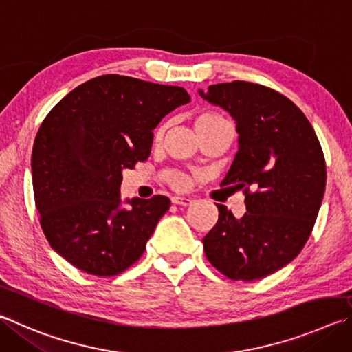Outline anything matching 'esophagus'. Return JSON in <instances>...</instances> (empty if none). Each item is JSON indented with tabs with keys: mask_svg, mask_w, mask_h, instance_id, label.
Segmentation results:
<instances>
[{
	"mask_svg": "<svg viewBox=\"0 0 352 352\" xmlns=\"http://www.w3.org/2000/svg\"><path fill=\"white\" fill-rule=\"evenodd\" d=\"M172 203H174V204H178V206H189V204L192 203V198L175 195V197H172Z\"/></svg>",
	"mask_w": 352,
	"mask_h": 352,
	"instance_id": "1",
	"label": "esophagus"
}]
</instances>
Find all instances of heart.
<instances>
[{
  "label": "heart",
  "instance_id": "obj_1",
  "mask_svg": "<svg viewBox=\"0 0 352 352\" xmlns=\"http://www.w3.org/2000/svg\"><path fill=\"white\" fill-rule=\"evenodd\" d=\"M229 124L228 121L221 117L220 113L214 111H203L195 117V127L198 135L203 137L209 132H214L221 126ZM164 135V126H158L154 132V142L158 143ZM164 182L169 184L172 189H184L188 186V177L182 170H169L164 174Z\"/></svg>",
  "mask_w": 352,
  "mask_h": 352
}]
</instances>
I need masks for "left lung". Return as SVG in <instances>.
I'll return each instance as SVG.
<instances>
[{"instance_id": "obj_1", "label": "left lung", "mask_w": 352, "mask_h": 352, "mask_svg": "<svg viewBox=\"0 0 352 352\" xmlns=\"http://www.w3.org/2000/svg\"><path fill=\"white\" fill-rule=\"evenodd\" d=\"M200 94L237 123L239 152L221 186L241 189L246 204L241 219L217 204L219 220L203 249L223 276L254 282L305 248L327 186L324 155L305 113L271 87L232 81Z\"/></svg>"}]
</instances>
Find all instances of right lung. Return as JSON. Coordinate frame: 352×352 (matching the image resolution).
Masks as SVG:
<instances>
[{"mask_svg": "<svg viewBox=\"0 0 352 352\" xmlns=\"http://www.w3.org/2000/svg\"><path fill=\"white\" fill-rule=\"evenodd\" d=\"M189 100L183 87L109 74L43 120L32 149L35 206L49 245L76 270L113 277L143 255L170 200L133 198L121 209V172L149 158L154 127Z\"/></svg>", "mask_w": 352, "mask_h": 352, "instance_id": "1", "label": "right lung"}]
</instances>
